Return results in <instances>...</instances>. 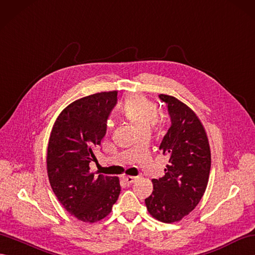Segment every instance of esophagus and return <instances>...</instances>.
<instances>
[{"label":"esophagus","mask_w":255,"mask_h":255,"mask_svg":"<svg viewBox=\"0 0 255 255\" xmlns=\"http://www.w3.org/2000/svg\"><path fill=\"white\" fill-rule=\"evenodd\" d=\"M136 178H137V177H134V176H123V181L126 182L128 185H131V184H133L136 181Z\"/></svg>","instance_id":"obj_1"}]
</instances>
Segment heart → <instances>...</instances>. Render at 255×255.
<instances>
[{"mask_svg": "<svg viewBox=\"0 0 255 255\" xmlns=\"http://www.w3.org/2000/svg\"><path fill=\"white\" fill-rule=\"evenodd\" d=\"M122 114L137 131H145L153 126L159 117L157 104L140 95H133L124 102Z\"/></svg>", "mask_w": 255, "mask_h": 255, "instance_id": "heart-1", "label": "heart"}]
</instances>
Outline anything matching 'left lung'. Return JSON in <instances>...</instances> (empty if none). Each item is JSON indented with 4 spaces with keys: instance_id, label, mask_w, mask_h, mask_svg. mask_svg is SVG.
<instances>
[{
    "instance_id": "8db88e82",
    "label": "left lung",
    "mask_w": 255,
    "mask_h": 255,
    "mask_svg": "<svg viewBox=\"0 0 255 255\" xmlns=\"http://www.w3.org/2000/svg\"><path fill=\"white\" fill-rule=\"evenodd\" d=\"M159 97L167 105L172 121L159 149L170 160L164 176L152 179V194L145 203L152 217L171 224L188 215L201 200L209 182L211 151L195 111L174 96Z\"/></svg>"
}]
</instances>
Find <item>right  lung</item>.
<instances>
[{
  "instance_id": "add662e5",
  "label": "right lung",
  "mask_w": 255,
  "mask_h": 255,
  "mask_svg": "<svg viewBox=\"0 0 255 255\" xmlns=\"http://www.w3.org/2000/svg\"><path fill=\"white\" fill-rule=\"evenodd\" d=\"M117 94L118 91L102 92L74 101L57 117L49 135V184L68 212L85 223L105 219L121 191L117 176H95L90 172L93 151L106 134Z\"/></svg>"
}]
</instances>
